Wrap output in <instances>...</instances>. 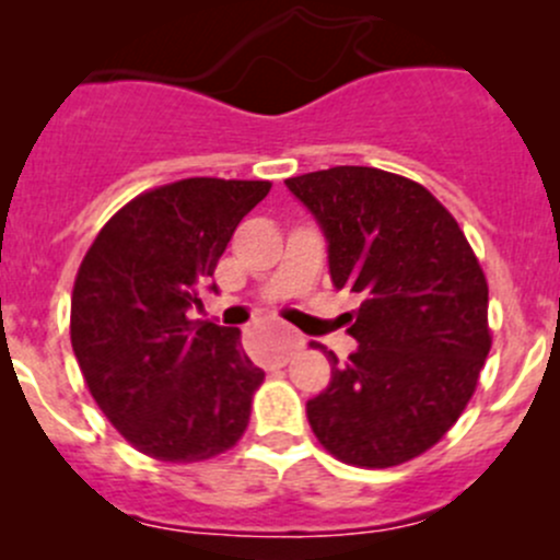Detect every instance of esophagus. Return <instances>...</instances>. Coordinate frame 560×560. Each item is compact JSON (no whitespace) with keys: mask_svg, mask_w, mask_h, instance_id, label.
Returning <instances> with one entry per match:
<instances>
[{"mask_svg":"<svg viewBox=\"0 0 560 560\" xmlns=\"http://www.w3.org/2000/svg\"><path fill=\"white\" fill-rule=\"evenodd\" d=\"M303 343H306L303 341V336H298V332H292V330H284V341H281L276 360H279V363H287V360H290L298 349H303Z\"/></svg>","mask_w":560,"mask_h":560,"instance_id":"esophagus-1","label":"esophagus"}]
</instances>
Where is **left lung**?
I'll return each mask as SVG.
<instances>
[{
  "label": "left lung",
  "instance_id": "8db88e82",
  "mask_svg": "<svg viewBox=\"0 0 560 560\" xmlns=\"http://www.w3.org/2000/svg\"><path fill=\"white\" fill-rule=\"evenodd\" d=\"M327 241L336 290L363 298L347 363L306 404L338 460L387 468L431 450L477 389L490 352L488 281L453 213L417 180L341 165L284 180ZM314 347L325 349L322 343Z\"/></svg>",
  "mask_w": 560,
  "mask_h": 560
}]
</instances>
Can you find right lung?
Segmentation results:
<instances>
[{"instance_id":"obj_1","label":"right lung","mask_w":560,"mask_h":560,"mask_svg":"<svg viewBox=\"0 0 560 560\" xmlns=\"http://www.w3.org/2000/svg\"><path fill=\"white\" fill-rule=\"evenodd\" d=\"M268 180L184 178L129 200L72 287L70 338L89 393L143 455L195 463L244 436L262 369L238 327L189 319Z\"/></svg>"}]
</instances>
